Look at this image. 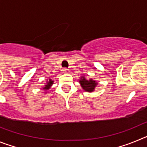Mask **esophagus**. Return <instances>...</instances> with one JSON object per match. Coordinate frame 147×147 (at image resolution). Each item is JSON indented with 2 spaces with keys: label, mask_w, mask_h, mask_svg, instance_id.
Returning a JSON list of instances; mask_svg holds the SVG:
<instances>
[{
  "label": "esophagus",
  "mask_w": 147,
  "mask_h": 147,
  "mask_svg": "<svg viewBox=\"0 0 147 147\" xmlns=\"http://www.w3.org/2000/svg\"><path fill=\"white\" fill-rule=\"evenodd\" d=\"M62 71H63V73H64V74H67V73H68V69H67V68H63V70H62Z\"/></svg>",
  "instance_id": "1"
}]
</instances>
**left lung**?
Masks as SVG:
<instances>
[{"label":"left lung","mask_w":147,"mask_h":147,"mask_svg":"<svg viewBox=\"0 0 147 147\" xmlns=\"http://www.w3.org/2000/svg\"><path fill=\"white\" fill-rule=\"evenodd\" d=\"M80 84L83 90H85V91L88 92V93H92L96 89V87L98 85V82L94 80H86L85 76L80 77Z\"/></svg>","instance_id":"1"}]
</instances>
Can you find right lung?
<instances>
[{
  "label": "right lung",
  "instance_id": "obj_1",
  "mask_svg": "<svg viewBox=\"0 0 147 147\" xmlns=\"http://www.w3.org/2000/svg\"><path fill=\"white\" fill-rule=\"evenodd\" d=\"M54 80L51 79V78H49V80H47V81L45 82V85L43 86V88H42V89L45 90V91H47V90H49V89H50V88L53 85V84H54ZM47 93V92H46Z\"/></svg>",
  "mask_w": 147,
  "mask_h": 147
}]
</instances>
